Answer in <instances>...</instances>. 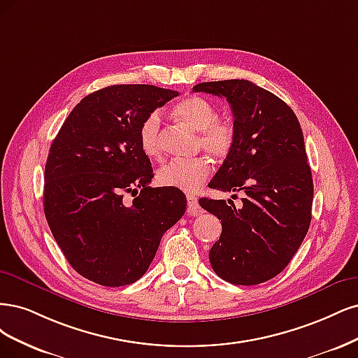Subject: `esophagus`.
<instances>
[{"instance_id":"34e87169","label":"esophagus","mask_w":358,"mask_h":358,"mask_svg":"<svg viewBox=\"0 0 358 358\" xmlns=\"http://www.w3.org/2000/svg\"><path fill=\"white\" fill-rule=\"evenodd\" d=\"M187 213H189V215H198L201 213L198 199H196L192 194L187 196Z\"/></svg>"}]
</instances>
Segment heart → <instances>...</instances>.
I'll list each match as a JSON object with an SVG mask.
<instances>
[{
    "label": "heart",
    "instance_id": "heart-1",
    "mask_svg": "<svg viewBox=\"0 0 358 358\" xmlns=\"http://www.w3.org/2000/svg\"><path fill=\"white\" fill-rule=\"evenodd\" d=\"M174 113L177 119L199 132V147L217 159L230 155L236 141V129L232 122L218 119L214 103L202 96L181 99ZM138 140L148 157L160 156V116L157 111L150 113L138 129ZM211 174V162L205 156L193 159H176L157 171V181L165 187L182 192H196Z\"/></svg>",
    "mask_w": 358,
    "mask_h": 358
}]
</instances>
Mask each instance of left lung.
<instances>
[{
	"mask_svg": "<svg viewBox=\"0 0 358 358\" xmlns=\"http://www.w3.org/2000/svg\"><path fill=\"white\" fill-rule=\"evenodd\" d=\"M193 92L226 98L234 113L235 147L210 187L244 192L239 208L230 199H199L222 220L211 266L236 285L269 281L290 263L310 224L314 184L301 124L282 99L248 80L199 83Z\"/></svg>",
	"mask_w": 358,
	"mask_h": 358,
	"instance_id": "obj_1",
	"label": "left lung"
}]
</instances>
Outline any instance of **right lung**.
<instances>
[{
  "label": "right lung",
  "mask_w": 358,
  "mask_h": 358,
  "mask_svg": "<svg viewBox=\"0 0 358 358\" xmlns=\"http://www.w3.org/2000/svg\"><path fill=\"white\" fill-rule=\"evenodd\" d=\"M174 96L152 85L103 87L77 103L50 145L44 214L65 259L89 281L140 280L186 211L181 190L150 186L153 168L138 140L143 120Z\"/></svg>",
  "instance_id": "obj_1"
}]
</instances>
